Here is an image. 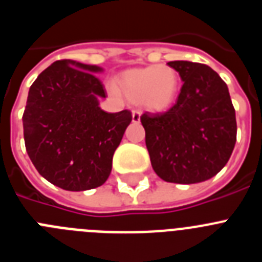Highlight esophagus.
<instances>
[{"instance_id": "obj_1", "label": "esophagus", "mask_w": 262, "mask_h": 262, "mask_svg": "<svg viewBox=\"0 0 262 262\" xmlns=\"http://www.w3.org/2000/svg\"><path fill=\"white\" fill-rule=\"evenodd\" d=\"M140 115H142V113L139 110H133V122L134 123H139L140 122Z\"/></svg>"}]
</instances>
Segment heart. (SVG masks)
Returning a JSON list of instances; mask_svg holds the SVG:
<instances>
[{
	"mask_svg": "<svg viewBox=\"0 0 262 262\" xmlns=\"http://www.w3.org/2000/svg\"><path fill=\"white\" fill-rule=\"evenodd\" d=\"M117 89L131 102L155 113L173 106L180 93V76L169 66H148L124 71L117 80Z\"/></svg>",
	"mask_w": 262,
	"mask_h": 262,
	"instance_id": "b5f03b06",
	"label": "heart"
}]
</instances>
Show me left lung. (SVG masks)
Returning <instances> with one entry per match:
<instances>
[{
    "label": "left lung",
    "instance_id": "left-lung-1",
    "mask_svg": "<svg viewBox=\"0 0 262 262\" xmlns=\"http://www.w3.org/2000/svg\"><path fill=\"white\" fill-rule=\"evenodd\" d=\"M184 81L177 102L164 114L144 113L145 145L161 180L198 184L221 172L236 143V117L226 82L200 62L169 61Z\"/></svg>",
    "mask_w": 262,
    "mask_h": 262
}]
</instances>
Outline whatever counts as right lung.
<instances>
[{
	"instance_id": "right-lung-1",
	"label": "right lung",
	"mask_w": 262,
	"mask_h": 262,
	"mask_svg": "<svg viewBox=\"0 0 262 262\" xmlns=\"http://www.w3.org/2000/svg\"><path fill=\"white\" fill-rule=\"evenodd\" d=\"M103 69L59 60L31 85L23 113L30 160L41 177L64 190L84 191L106 182L113 156L133 115L106 113V92L96 73Z\"/></svg>"
}]
</instances>
